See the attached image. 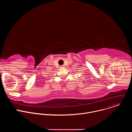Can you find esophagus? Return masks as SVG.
Returning <instances> with one entry per match:
<instances>
[{
  "label": "esophagus",
  "instance_id": "34e87169",
  "mask_svg": "<svg viewBox=\"0 0 132 132\" xmlns=\"http://www.w3.org/2000/svg\"><path fill=\"white\" fill-rule=\"evenodd\" d=\"M60 67L61 68H63V67H64V65H61V66H60Z\"/></svg>",
  "mask_w": 132,
  "mask_h": 132
}]
</instances>
